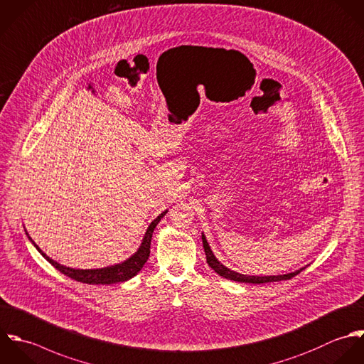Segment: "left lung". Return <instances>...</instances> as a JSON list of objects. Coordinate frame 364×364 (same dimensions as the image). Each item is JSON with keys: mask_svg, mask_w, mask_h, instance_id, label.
<instances>
[{"mask_svg": "<svg viewBox=\"0 0 364 364\" xmlns=\"http://www.w3.org/2000/svg\"><path fill=\"white\" fill-rule=\"evenodd\" d=\"M202 242H203V248H205V254H206V261L209 264L210 268H213L220 277L236 281V282H245V284H265V282H277V281H284V279H291L292 277L298 275L304 268L289 272V274H284V275H268V277H257V275H242L236 271L229 269L228 267H225L212 252L209 244L206 242L205 235H202Z\"/></svg>", "mask_w": 364, "mask_h": 364, "instance_id": "left-lung-1", "label": "left lung"}]
</instances>
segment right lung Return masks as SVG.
Here are the masks:
<instances>
[{"mask_svg":"<svg viewBox=\"0 0 364 364\" xmlns=\"http://www.w3.org/2000/svg\"><path fill=\"white\" fill-rule=\"evenodd\" d=\"M168 210L162 212L146 229V233L142 239V242L139 245V248L136 250V252L134 255H131L128 259H125L122 264L117 265H112V267H106V268H99V269H75V268H69L65 267L56 261H53L52 258H49L45 252H42V250L32 242V244L38 248V251L56 268L59 269L62 274H65L66 277L83 282V284H93V285H109V284H116V282H124L129 278H132L134 275L138 274V271H141V268L144 267V264L146 262L148 257H149V248H151V239H152V233L154 229L156 228V225L159 223V220L166 215Z\"/></svg>","mask_w":364,"mask_h":364,"instance_id":"1","label":"right lung"}]
</instances>
